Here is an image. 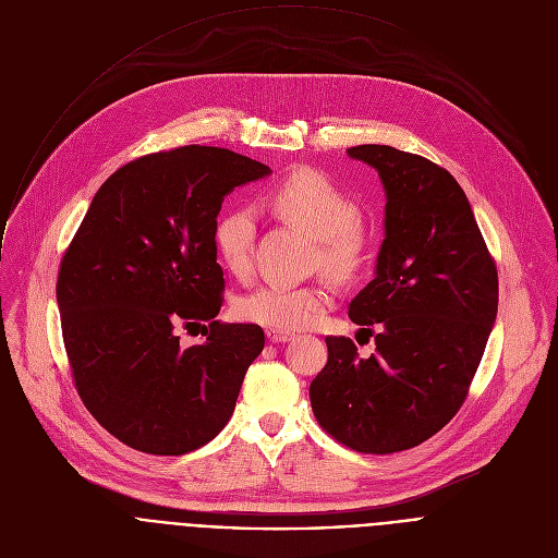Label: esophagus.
Segmentation results:
<instances>
[{
  "label": "esophagus",
  "instance_id": "esophagus-1",
  "mask_svg": "<svg viewBox=\"0 0 558 558\" xmlns=\"http://www.w3.org/2000/svg\"><path fill=\"white\" fill-rule=\"evenodd\" d=\"M267 340H269L271 344H284V342H291V340H293V333L282 331V329H267Z\"/></svg>",
  "mask_w": 558,
  "mask_h": 558
}]
</instances>
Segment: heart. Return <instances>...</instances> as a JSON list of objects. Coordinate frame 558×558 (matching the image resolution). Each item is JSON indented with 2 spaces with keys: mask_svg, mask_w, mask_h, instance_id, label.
<instances>
[{
  "mask_svg": "<svg viewBox=\"0 0 558 558\" xmlns=\"http://www.w3.org/2000/svg\"><path fill=\"white\" fill-rule=\"evenodd\" d=\"M274 211L289 225L317 238V260L340 278L353 276L366 260L371 235L357 218L355 201L327 174L302 168L282 179L269 194ZM256 233L254 211L229 209L214 229V245L222 267L233 276L252 269V245ZM331 302L327 284H260L238 298L235 313L247 323L269 329H300Z\"/></svg>",
  "mask_w": 558,
  "mask_h": 558,
  "instance_id": "obj_1",
  "label": "heart"
}]
</instances>
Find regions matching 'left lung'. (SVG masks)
Instances as JSON below:
<instances>
[{"mask_svg":"<svg viewBox=\"0 0 558 558\" xmlns=\"http://www.w3.org/2000/svg\"><path fill=\"white\" fill-rule=\"evenodd\" d=\"M347 151L386 190L375 278L349 304L360 331L375 333V353L360 357L351 338L329 336L308 397L333 439L388 454L420 446L461 409L495 325L499 276L448 170L390 145Z\"/></svg>","mask_w":558,"mask_h":558,"instance_id":"1","label":"left lung"}]
</instances>
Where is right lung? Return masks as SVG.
<instances>
[{
  "label": "right lung",
  "mask_w": 558,
  "mask_h": 558,
  "mask_svg": "<svg viewBox=\"0 0 558 558\" xmlns=\"http://www.w3.org/2000/svg\"><path fill=\"white\" fill-rule=\"evenodd\" d=\"M267 174L225 147L145 154L99 187L68 245L57 304L74 386L125 446L185 454L229 422L265 333L216 320L214 229L225 196ZM192 326L206 338L183 348L178 329Z\"/></svg>",
  "instance_id": "right-lung-1"
}]
</instances>
